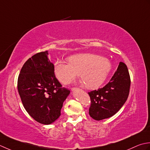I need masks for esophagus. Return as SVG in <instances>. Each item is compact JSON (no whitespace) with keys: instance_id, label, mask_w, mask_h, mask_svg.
<instances>
[{"instance_id":"esophagus-1","label":"esophagus","mask_w":150,"mask_h":150,"mask_svg":"<svg viewBox=\"0 0 150 150\" xmlns=\"http://www.w3.org/2000/svg\"><path fill=\"white\" fill-rule=\"evenodd\" d=\"M76 89H78V88H76V87H72V91H75V90H76Z\"/></svg>"}]
</instances>
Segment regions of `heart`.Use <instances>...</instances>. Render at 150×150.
Here are the masks:
<instances>
[{"instance_id":"b5f03b06","label":"heart","mask_w":150,"mask_h":150,"mask_svg":"<svg viewBox=\"0 0 150 150\" xmlns=\"http://www.w3.org/2000/svg\"><path fill=\"white\" fill-rule=\"evenodd\" d=\"M69 63L58 60L54 70L57 78L63 84L71 82L79 73V77L88 89L100 87L108 77L112 65L109 60L94 54H79L72 56Z\"/></svg>"}]
</instances>
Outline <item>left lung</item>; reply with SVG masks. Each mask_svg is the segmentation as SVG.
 Returning a JSON list of instances; mask_svg holds the SVG:
<instances>
[{
  "instance_id": "left-lung-1",
  "label": "left lung",
  "mask_w": 150,
  "mask_h": 150,
  "mask_svg": "<svg viewBox=\"0 0 150 150\" xmlns=\"http://www.w3.org/2000/svg\"><path fill=\"white\" fill-rule=\"evenodd\" d=\"M131 85L126 64L120 62L109 83L103 88L88 93L91 98L88 113L93 119L101 120L115 115L126 102Z\"/></svg>"
}]
</instances>
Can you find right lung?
<instances>
[{
	"label": "right lung",
	"mask_w": 150,
	"mask_h": 150,
	"mask_svg": "<svg viewBox=\"0 0 150 150\" xmlns=\"http://www.w3.org/2000/svg\"><path fill=\"white\" fill-rule=\"evenodd\" d=\"M48 51L41 52L24 63L18 77L17 88L24 109L37 122L50 124L61 115L70 91L56 78Z\"/></svg>",
	"instance_id": "obj_1"
}]
</instances>
